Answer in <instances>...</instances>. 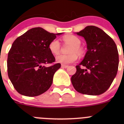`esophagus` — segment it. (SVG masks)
I'll use <instances>...</instances> for the list:
<instances>
[{"mask_svg":"<svg viewBox=\"0 0 124 124\" xmlns=\"http://www.w3.org/2000/svg\"><path fill=\"white\" fill-rule=\"evenodd\" d=\"M61 67L63 68H67V67H68V66L67 65H61Z\"/></svg>","mask_w":124,"mask_h":124,"instance_id":"obj_1","label":"esophagus"}]
</instances>
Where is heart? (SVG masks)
<instances>
[{
	"label": "heart",
	"mask_w": 124,
	"mask_h": 124,
	"mask_svg": "<svg viewBox=\"0 0 124 124\" xmlns=\"http://www.w3.org/2000/svg\"><path fill=\"white\" fill-rule=\"evenodd\" d=\"M63 40L66 43L72 45L68 55H59L56 59L57 62L62 64H69L76 62L78 59V56H83L85 53V50L80 46L81 41L79 38L73 35H67L63 37ZM61 44L59 41L56 39L52 40L48 45V49L50 52L54 55H57L61 52Z\"/></svg>",
	"instance_id": "1"
}]
</instances>
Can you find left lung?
<instances>
[{
  "label": "left lung",
  "mask_w": 124,
  "mask_h": 124,
  "mask_svg": "<svg viewBox=\"0 0 124 124\" xmlns=\"http://www.w3.org/2000/svg\"><path fill=\"white\" fill-rule=\"evenodd\" d=\"M77 34L85 39L87 51L71 77L72 85L83 94H102L109 88L118 70L119 54L115 42L94 26H87Z\"/></svg>",
  "instance_id": "8db88e82"
}]
</instances>
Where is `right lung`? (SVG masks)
<instances>
[{"instance_id":"1","label":"right lung","mask_w":124,"mask_h":124,"mask_svg":"<svg viewBox=\"0 0 124 124\" xmlns=\"http://www.w3.org/2000/svg\"><path fill=\"white\" fill-rule=\"evenodd\" d=\"M41 27L27 31L16 39L8 52V77L16 91L27 97H36L46 92L53 82L61 63L55 58L48 45L56 35ZM53 65L47 67L46 64Z\"/></svg>"}]
</instances>
